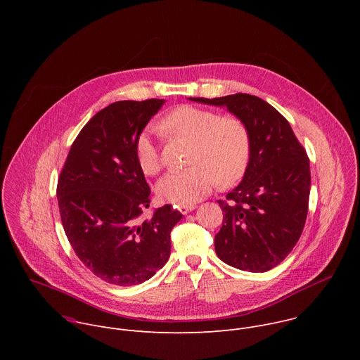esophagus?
I'll use <instances>...</instances> for the list:
<instances>
[{
  "mask_svg": "<svg viewBox=\"0 0 360 360\" xmlns=\"http://www.w3.org/2000/svg\"><path fill=\"white\" fill-rule=\"evenodd\" d=\"M195 208H196V205H193V203H191V205H179V207H178V211H179L181 214L186 215V214H189L191 211H193Z\"/></svg>",
  "mask_w": 360,
  "mask_h": 360,
  "instance_id": "34e87169",
  "label": "esophagus"
}]
</instances>
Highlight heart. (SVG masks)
I'll return each instance as SVG.
<instances>
[{
  "mask_svg": "<svg viewBox=\"0 0 360 360\" xmlns=\"http://www.w3.org/2000/svg\"><path fill=\"white\" fill-rule=\"evenodd\" d=\"M160 129L169 138L192 142L188 160L192 167L169 172L158 182L157 192L162 200L191 205L207 196L218 182L229 186L243 176L250 155V138L245 122L238 117L181 105L161 120ZM135 158L143 174L160 172L161 155L149 134L143 132L136 138Z\"/></svg>",
  "mask_w": 360,
  "mask_h": 360,
  "instance_id": "b5f03b06",
  "label": "heart"
}]
</instances>
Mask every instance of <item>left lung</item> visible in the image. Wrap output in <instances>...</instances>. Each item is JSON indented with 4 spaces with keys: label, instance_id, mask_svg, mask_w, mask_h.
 <instances>
[{
    "label": "left lung",
    "instance_id": "obj_1",
    "mask_svg": "<svg viewBox=\"0 0 360 360\" xmlns=\"http://www.w3.org/2000/svg\"><path fill=\"white\" fill-rule=\"evenodd\" d=\"M189 99L226 107L249 131L243 179L218 200L224 224L215 235V250L236 269L266 272L286 258L302 235L311 192L307 153L286 118L258 96L239 92Z\"/></svg>",
    "mask_w": 360,
    "mask_h": 360
}]
</instances>
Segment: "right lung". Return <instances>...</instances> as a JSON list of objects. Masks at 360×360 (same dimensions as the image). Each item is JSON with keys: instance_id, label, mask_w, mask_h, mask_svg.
<instances>
[{"instance_id": "add662e5", "label": "right lung", "mask_w": 360, "mask_h": 360, "mask_svg": "<svg viewBox=\"0 0 360 360\" xmlns=\"http://www.w3.org/2000/svg\"><path fill=\"white\" fill-rule=\"evenodd\" d=\"M165 99L118 101L96 112L71 145L57 196L65 235L79 261L118 286L142 283L171 253L181 212L164 205L142 221L150 189L135 158V142Z\"/></svg>"}]
</instances>
